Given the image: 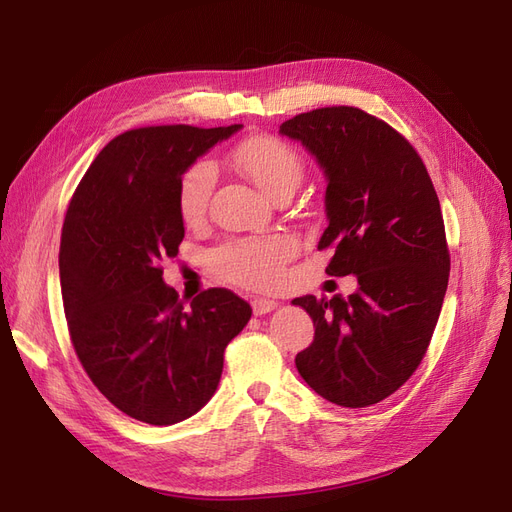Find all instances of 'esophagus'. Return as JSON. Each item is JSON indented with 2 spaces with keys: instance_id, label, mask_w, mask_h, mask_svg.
I'll use <instances>...</instances> for the list:
<instances>
[{
  "instance_id": "34e87169",
  "label": "esophagus",
  "mask_w": 512,
  "mask_h": 512,
  "mask_svg": "<svg viewBox=\"0 0 512 512\" xmlns=\"http://www.w3.org/2000/svg\"><path fill=\"white\" fill-rule=\"evenodd\" d=\"M277 307V301H271V299H254L252 301V309H254V316H262V314H269L273 312V309Z\"/></svg>"
}]
</instances>
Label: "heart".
Listing matches in <instances>:
<instances>
[{
  "label": "heart",
  "instance_id": "b5f03b06",
  "mask_svg": "<svg viewBox=\"0 0 512 512\" xmlns=\"http://www.w3.org/2000/svg\"><path fill=\"white\" fill-rule=\"evenodd\" d=\"M241 173L262 192L275 196L286 188H297L303 175L299 151L275 134L245 138L230 156ZM215 183V170L198 160L183 170L177 185V209L185 224L203 222ZM297 254V241L282 232L250 239H232L209 252V265L222 280L245 288L267 290L280 284L284 267Z\"/></svg>",
  "mask_w": 512,
  "mask_h": 512
}]
</instances>
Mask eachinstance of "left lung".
<instances>
[{"label":"left lung","mask_w":512,"mask_h":512,"mask_svg":"<svg viewBox=\"0 0 512 512\" xmlns=\"http://www.w3.org/2000/svg\"><path fill=\"white\" fill-rule=\"evenodd\" d=\"M327 175L318 250L327 273H354L348 299H294L314 320L297 354L303 380L324 399L365 408L393 395L429 348L451 271L440 200L416 149L389 123L354 106H324L280 126Z\"/></svg>","instance_id":"obj_1"}]
</instances>
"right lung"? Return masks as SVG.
<instances>
[{
    "mask_svg": "<svg viewBox=\"0 0 512 512\" xmlns=\"http://www.w3.org/2000/svg\"><path fill=\"white\" fill-rule=\"evenodd\" d=\"M241 123L147 126L115 136L70 198L59 277L70 342L115 408L173 425L203 408L220 384L224 350L252 316L226 288L185 307L162 280L183 241L177 185L183 170Z\"/></svg>",
    "mask_w": 512,
    "mask_h": 512,
    "instance_id": "add662e5",
    "label": "right lung"
}]
</instances>
